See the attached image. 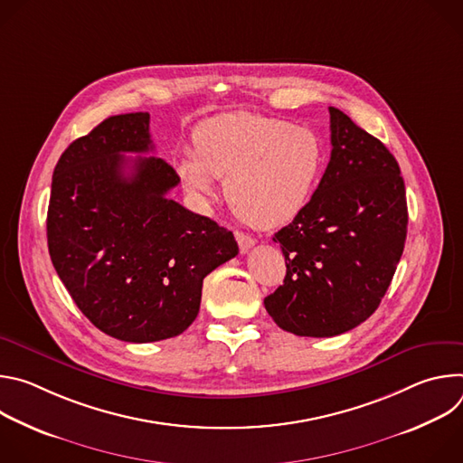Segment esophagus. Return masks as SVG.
<instances>
[{
  "label": "esophagus",
  "mask_w": 463,
  "mask_h": 463,
  "mask_svg": "<svg viewBox=\"0 0 463 463\" xmlns=\"http://www.w3.org/2000/svg\"><path fill=\"white\" fill-rule=\"evenodd\" d=\"M234 236H236V241H238V245H240V252H241V254H245V252L254 245V238L249 236V234H245V232L236 231Z\"/></svg>",
  "instance_id": "34e87169"
}]
</instances>
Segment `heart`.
Instances as JSON below:
<instances>
[{
    "label": "heart",
    "instance_id": "b5f03b06",
    "mask_svg": "<svg viewBox=\"0 0 463 463\" xmlns=\"http://www.w3.org/2000/svg\"><path fill=\"white\" fill-rule=\"evenodd\" d=\"M195 148L181 150L174 172L195 203L207 205L220 179L232 211L249 225L271 229L298 216L322 175L324 145L302 124L234 111L194 129Z\"/></svg>",
    "mask_w": 463,
    "mask_h": 463
}]
</instances>
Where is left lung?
I'll return each instance as SVG.
<instances>
[{"mask_svg": "<svg viewBox=\"0 0 463 463\" xmlns=\"http://www.w3.org/2000/svg\"><path fill=\"white\" fill-rule=\"evenodd\" d=\"M332 157L311 200L273 241L286 258L284 284L263 298L289 334L334 337L381 304L403 254L407 195L386 146L329 108Z\"/></svg>", "mask_w": 463, "mask_h": 463, "instance_id": "obj_1", "label": "left lung"}]
</instances>
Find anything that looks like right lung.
<instances>
[{"instance_id": "right-lung-1", "label": "right lung", "mask_w": 463, "mask_h": 463, "mask_svg": "<svg viewBox=\"0 0 463 463\" xmlns=\"http://www.w3.org/2000/svg\"><path fill=\"white\" fill-rule=\"evenodd\" d=\"M150 115L102 120L52 172L47 245L79 309L124 343L175 337L195 320L203 279L238 254L231 231L166 197L179 179L152 152Z\"/></svg>"}]
</instances>
